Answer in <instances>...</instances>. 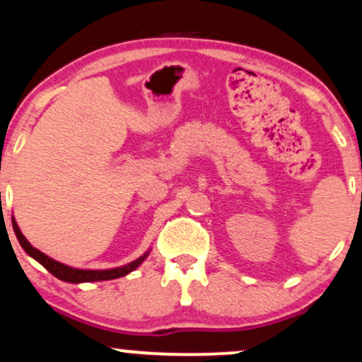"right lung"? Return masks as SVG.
Wrapping results in <instances>:
<instances>
[{"instance_id": "1", "label": "right lung", "mask_w": 362, "mask_h": 362, "mask_svg": "<svg viewBox=\"0 0 362 362\" xmlns=\"http://www.w3.org/2000/svg\"><path fill=\"white\" fill-rule=\"evenodd\" d=\"M11 223H13V230H15L16 238H18L21 247L27 251V255L32 256L33 259H37L43 268L49 269L52 275H54L55 278H59V280H62V281L87 283V281L115 280V278L126 276L128 273H132L133 269H136L139 264H141L143 261L146 259V256L150 255V251H146L145 255L139 256L138 259H134V261H132V263L124 264V267H119V268H111V269H79V268H72V267H67V264H64V263H59V261L52 259L50 256L43 255V252L38 251L37 247H33L27 241V238L21 234V230L18 228V224H16L15 217H11Z\"/></svg>"}]
</instances>
